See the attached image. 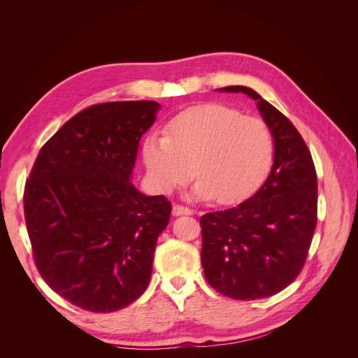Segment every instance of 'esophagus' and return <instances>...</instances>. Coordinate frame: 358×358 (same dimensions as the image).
I'll use <instances>...</instances> for the list:
<instances>
[{"mask_svg": "<svg viewBox=\"0 0 358 358\" xmlns=\"http://www.w3.org/2000/svg\"><path fill=\"white\" fill-rule=\"evenodd\" d=\"M171 213H173V216H182V215H192L194 212L191 209L185 208V206L175 204V206H173V209H171Z\"/></svg>", "mask_w": 358, "mask_h": 358, "instance_id": "esophagus-1", "label": "esophagus"}]
</instances>
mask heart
Listing matches in <instances>:
<instances>
[{"mask_svg": "<svg viewBox=\"0 0 358 358\" xmlns=\"http://www.w3.org/2000/svg\"><path fill=\"white\" fill-rule=\"evenodd\" d=\"M143 162L150 185L169 194L200 179L192 196L233 204L262 185L275 154L273 136L263 119L242 116L220 103L188 107L171 119L166 134H149Z\"/></svg>", "mask_w": 358, "mask_h": 358, "instance_id": "obj_1", "label": "heart"}]
</instances>
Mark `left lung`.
<instances>
[{
    "label": "left lung",
    "mask_w": 358,
    "mask_h": 358,
    "mask_svg": "<svg viewBox=\"0 0 358 358\" xmlns=\"http://www.w3.org/2000/svg\"><path fill=\"white\" fill-rule=\"evenodd\" d=\"M241 92L273 136V164L259 189L236 208L206 213L201 224V264L209 285L236 300L278 294L306 262L317 225V173L309 149L289 119L248 86Z\"/></svg>",
    "instance_id": "left-lung-1"
}]
</instances>
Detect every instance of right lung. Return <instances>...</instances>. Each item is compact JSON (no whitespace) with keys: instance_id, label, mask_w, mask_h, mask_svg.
Listing matches in <instances>:
<instances>
[{"instance_id":"1","label":"right lung","mask_w":358,"mask_h":358,"mask_svg":"<svg viewBox=\"0 0 358 358\" xmlns=\"http://www.w3.org/2000/svg\"><path fill=\"white\" fill-rule=\"evenodd\" d=\"M157 101L88 107L41 148L25 185V221L40 275L73 305L115 312L143 294L171 204L131 182Z\"/></svg>"}]
</instances>
